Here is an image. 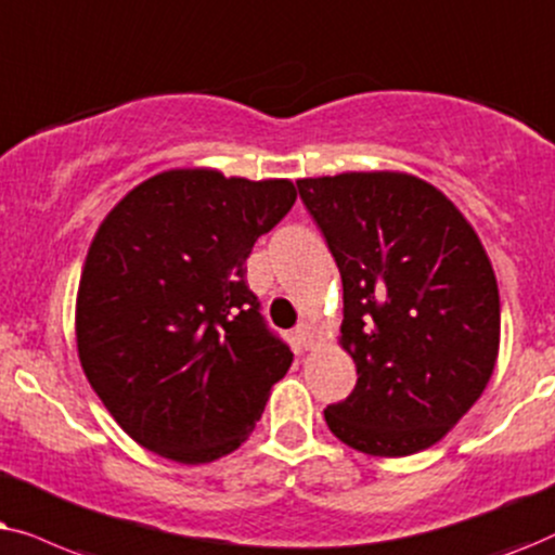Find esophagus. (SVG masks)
I'll use <instances>...</instances> for the list:
<instances>
[{
    "label": "esophagus",
    "instance_id": "1",
    "mask_svg": "<svg viewBox=\"0 0 555 555\" xmlns=\"http://www.w3.org/2000/svg\"><path fill=\"white\" fill-rule=\"evenodd\" d=\"M294 339L305 347V350H309L312 347V339H314V327L309 322H299L297 327H294Z\"/></svg>",
    "mask_w": 555,
    "mask_h": 555
}]
</instances>
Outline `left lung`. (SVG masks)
I'll list each match as a JSON object with an SVG mask.
<instances>
[{
    "mask_svg": "<svg viewBox=\"0 0 555 555\" xmlns=\"http://www.w3.org/2000/svg\"><path fill=\"white\" fill-rule=\"evenodd\" d=\"M343 276L339 345L358 367L330 431L373 456L437 444L490 380L500 294L475 228L444 192L403 172L297 180Z\"/></svg>",
    "mask_w": 555,
    "mask_h": 555,
    "instance_id": "8db88e82",
    "label": "left lung"
}]
</instances>
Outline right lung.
<instances>
[{"instance_id":"1","label":"right lung","mask_w":555,"mask_h":555,"mask_svg":"<svg viewBox=\"0 0 555 555\" xmlns=\"http://www.w3.org/2000/svg\"><path fill=\"white\" fill-rule=\"evenodd\" d=\"M289 180L169 169L137 184L88 248L76 305L91 388L137 444L182 464L238 449L294 354L246 284Z\"/></svg>"}]
</instances>
